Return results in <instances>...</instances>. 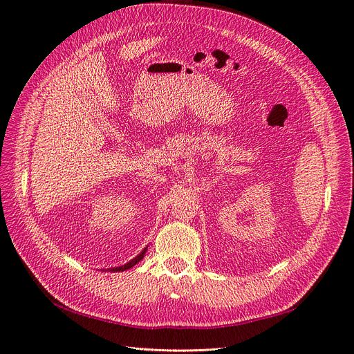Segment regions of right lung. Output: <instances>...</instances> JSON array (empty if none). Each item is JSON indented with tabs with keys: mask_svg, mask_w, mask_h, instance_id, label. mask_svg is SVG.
Returning <instances> with one entry per match:
<instances>
[{
	"mask_svg": "<svg viewBox=\"0 0 354 354\" xmlns=\"http://www.w3.org/2000/svg\"><path fill=\"white\" fill-rule=\"evenodd\" d=\"M147 249L148 248H145L142 252H140L136 257H133L131 262H128V263H125L124 266H120V268H111V269H106V270H109V272H124V270H128V269H131L132 266H135L136 263H139L140 261H142L144 259V256H145V253H147Z\"/></svg>",
	"mask_w": 354,
	"mask_h": 354,
	"instance_id": "right-lung-1",
	"label": "right lung"
}]
</instances>
